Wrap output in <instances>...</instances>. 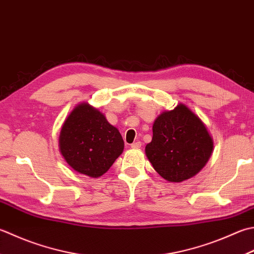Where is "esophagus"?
Wrapping results in <instances>:
<instances>
[{
  "mask_svg": "<svg viewBox=\"0 0 254 254\" xmlns=\"http://www.w3.org/2000/svg\"><path fill=\"white\" fill-rule=\"evenodd\" d=\"M142 146V143L141 142H135V143H132L131 144V147L132 148H140Z\"/></svg>",
  "mask_w": 254,
  "mask_h": 254,
  "instance_id": "1",
  "label": "esophagus"
}]
</instances>
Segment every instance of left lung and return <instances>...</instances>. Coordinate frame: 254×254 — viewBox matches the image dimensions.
I'll return each mask as SVG.
<instances>
[{"mask_svg":"<svg viewBox=\"0 0 254 254\" xmlns=\"http://www.w3.org/2000/svg\"><path fill=\"white\" fill-rule=\"evenodd\" d=\"M212 151L213 140L206 124L184 103L155 119L152 141L145 146L154 170L170 183H181L197 175Z\"/></svg>","mask_w":254,"mask_h":254,"instance_id":"obj_1","label":"left lung"}]
</instances>
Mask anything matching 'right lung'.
I'll return each mask as SVG.
<instances>
[{"mask_svg": "<svg viewBox=\"0 0 254 254\" xmlns=\"http://www.w3.org/2000/svg\"><path fill=\"white\" fill-rule=\"evenodd\" d=\"M123 148L118 128L88 102L72 109L59 134V151L64 160L73 171L92 178L107 173Z\"/></svg>", "mask_w": 254, "mask_h": 254, "instance_id": "obj_1", "label": "right lung"}]
</instances>
